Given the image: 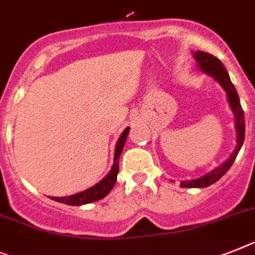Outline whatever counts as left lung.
Masks as SVG:
<instances>
[{
  "mask_svg": "<svg viewBox=\"0 0 255 255\" xmlns=\"http://www.w3.org/2000/svg\"><path fill=\"white\" fill-rule=\"evenodd\" d=\"M192 54H193V58L196 59L197 66H198L201 71L215 79L222 85L224 91H226L227 101H228V105H230L231 110L233 113V117H235V128H236L237 133L236 146H235L230 157L227 158L223 163L219 164L214 170H211L210 172L202 175L201 177L192 179V180H184L180 184L183 188H206L210 187L211 184L217 183L220 177L230 170L232 163L236 159L237 154H239L244 144V137H245V117H244V110L241 108L240 98H239V95H237L236 88L233 87L230 75L227 72L223 63L217 57H214V55L209 54V53H205V51L197 50L193 51Z\"/></svg>",
  "mask_w": 255,
  "mask_h": 255,
  "instance_id": "8db88e82",
  "label": "left lung"
}]
</instances>
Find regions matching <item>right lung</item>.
<instances>
[{
    "instance_id": "add662e5",
    "label": "right lung",
    "mask_w": 255,
    "mask_h": 255,
    "mask_svg": "<svg viewBox=\"0 0 255 255\" xmlns=\"http://www.w3.org/2000/svg\"><path fill=\"white\" fill-rule=\"evenodd\" d=\"M129 133V127H127L122 132L121 137L118 138V142L115 145L114 151V163L111 166V170L102 180L95 184L93 187L88 188V189L79 192V193L71 194L67 197H51V200L61 202V204L71 205V206H80V205H87L96 202L98 200H102L104 197L108 196L110 193V190L114 188L115 181H117L118 172H119V158H121V153L123 151V147L127 141V136Z\"/></svg>"
}]
</instances>
